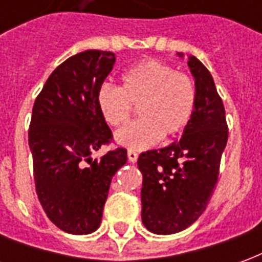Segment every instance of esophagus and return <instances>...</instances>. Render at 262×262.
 Returning <instances> with one entry per match:
<instances>
[{"instance_id": "esophagus-1", "label": "esophagus", "mask_w": 262, "mask_h": 262, "mask_svg": "<svg viewBox=\"0 0 262 262\" xmlns=\"http://www.w3.org/2000/svg\"><path fill=\"white\" fill-rule=\"evenodd\" d=\"M137 157H139V154H137L136 151H133V150H129V151H127V159H129L130 163H136Z\"/></svg>"}]
</instances>
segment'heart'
I'll list each match as a JSON object with an SVG mask.
<instances>
[{
  "mask_svg": "<svg viewBox=\"0 0 262 262\" xmlns=\"http://www.w3.org/2000/svg\"><path fill=\"white\" fill-rule=\"evenodd\" d=\"M95 101L103 120L114 127L125 125L132 105H139L142 119L118 132L115 140L129 150H146L161 137H174L185 130L195 112L196 86L176 67L148 59L126 70L122 86L103 82Z\"/></svg>",
  "mask_w": 262,
  "mask_h": 262,
  "instance_id": "obj_1",
  "label": "heart"
}]
</instances>
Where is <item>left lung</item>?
Wrapping results in <instances>:
<instances>
[{"instance_id": "obj_1", "label": "left lung", "mask_w": 262, "mask_h": 262, "mask_svg": "<svg viewBox=\"0 0 262 262\" xmlns=\"http://www.w3.org/2000/svg\"><path fill=\"white\" fill-rule=\"evenodd\" d=\"M188 67L196 86L189 125L180 140L142 153L137 160L143 174V225L156 234L178 233L203 213L219 178L229 137L225 106L209 70L195 56L188 57Z\"/></svg>"}]
</instances>
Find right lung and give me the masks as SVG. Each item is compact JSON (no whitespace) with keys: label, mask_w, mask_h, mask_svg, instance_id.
Returning <instances> with one entry per match:
<instances>
[{"label":"right lung","mask_w":262,"mask_h":262,"mask_svg":"<svg viewBox=\"0 0 262 262\" xmlns=\"http://www.w3.org/2000/svg\"><path fill=\"white\" fill-rule=\"evenodd\" d=\"M112 52L85 50L54 70L33 103L29 148L36 193L59 229L90 234L101 225L112 177L127 161L126 148L91 154L112 140L95 95L114 69Z\"/></svg>","instance_id":"add662e5"}]
</instances>
